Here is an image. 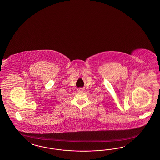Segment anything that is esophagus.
Returning <instances> with one entry per match:
<instances>
[{"label":"esophagus","instance_id":"34e87169","mask_svg":"<svg viewBox=\"0 0 160 160\" xmlns=\"http://www.w3.org/2000/svg\"><path fill=\"white\" fill-rule=\"evenodd\" d=\"M78 92H82V91H84V88H78Z\"/></svg>","mask_w":160,"mask_h":160}]
</instances>
